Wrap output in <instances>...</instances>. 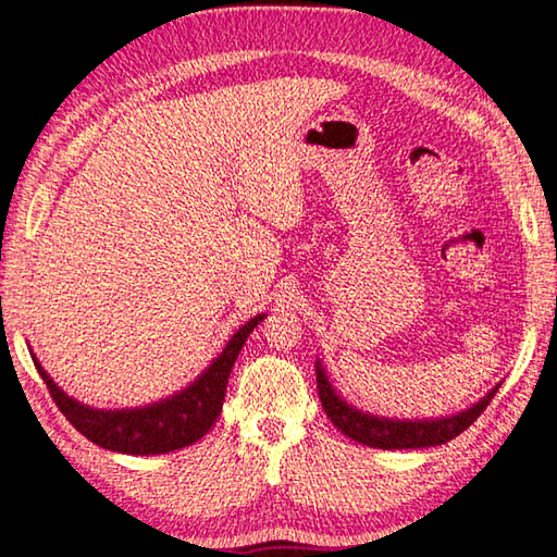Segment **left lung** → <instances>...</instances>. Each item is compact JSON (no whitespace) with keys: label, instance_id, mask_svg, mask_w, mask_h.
Returning a JSON list of instances; mask_svg holds the SVG:
<instances>
[{"label":"left lung","instance_id":"left-lung-1","mask_svg":"<svg viewBox=\"0 0 557 557\" xmlns=\"http://www.w3.org/2000/svg\"><path fill=\"white\" fill-rule=\"evenodd\" d=\"M317 388H319V400H322L326 418L332 420L346 437L361 442V445L379 447V449H420V447L445 445V442L461 435V432H465L471 422L486 410V405L492 403L498 385L465 412L451 414V418H442V420H414V422L373 418V414H366L361 410L351 408V405H346V400H342L334 393L332 383L326 381V375L319 363H317Z\"/></svg>","mask_w":557,"mask_h":557}]
</instances>
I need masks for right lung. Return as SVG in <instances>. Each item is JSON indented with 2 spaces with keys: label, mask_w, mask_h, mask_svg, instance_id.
I'll use <instances>...</instances> for the list:
<instances>
[{
  "label": "right lung",
  "mask_w": 557,
  "mask_h": 557,
  "mask_svg": "<svg viewBox=\"0 0 557 557\" xmlns=\"http://www.w3.org/2000/svg\"><path fill=\"white\" fill-rule=\"evenodd\" d=\"M262 319H265V314L252 317L248 324H243L231 342L225 344L223 354L215 358L209 371H203L194 385H188L174 398L149 405V408L92 410L88 405L69 398L39 363H36V369H39L53 403L59 405L65 420L83 437L106 449L122 451V455H166V451L194 445L213 428L223 408L225 385H228L235 358H238L243 344L248 342L250 332Z\"/></svg>",
  "instance_id": "add662e5"
}]
</instances>
